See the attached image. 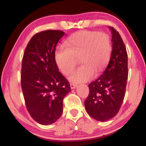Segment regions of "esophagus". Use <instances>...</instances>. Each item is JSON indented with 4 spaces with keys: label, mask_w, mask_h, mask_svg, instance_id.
I'll return each instance as SVG.
<instances>
[{
    "label": "esophagus",
    "mask_w": 146,
    "mask_h": 146,
    "mask_svg": "<svg viewBox=\"0 0 146 146\" xmlns=\"http://www.w3.org/2000/svg\"><path fill=\"white\" fill-rule=\"evenodd\" d=\"M70 86H71V89H75L76 86H77V85L75 84H74V83H71L70 84Z\"/></svg>",
    "instance_id": "1"
}]
</instances>
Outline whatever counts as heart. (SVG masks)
Masks as SVG:
<instances>
[{
  "label": "heart",
  "instance_id": "b5f03b06",
  "mask_svg": "<svg viewBox=\"0 0 146 146\" xmlns=\"http://www.w3.org/2000/svg\"><path fill=\"white\" fill-rule=\"evenodd\" d=\"M66 48L55 51L56 66L65 75L71 73L77 65H82L69 77L73 82H84L93 75H99L110 60L112 45L108 35L96 31H80L69 36L65 41Z\"/></svg>",
  "mask_w": 146,
  "mask_h": 146
}]
</instances>
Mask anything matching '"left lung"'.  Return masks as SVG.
<instances>
[{"label": "left lung", "mask_w": 146, "mask_h": 146, "mask_svg": "<svg viewBox=\"0 0 146 146\" xmlns=\"http://www.w3.org/2000/svg\"><path fill=\"white\" fill-rule=\"evenodd\" d=\"M112 50L104 72L90 83L89 95L84 101L86 112L97 121H106L114 117L121 108L128 78V57L123 40L110 27Z\"/></svg>", "instance_id": "1"}]
</instances>
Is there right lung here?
<instances>
[{
  "instance_id": "add662e5",
  "label": "right lung",
  "mask_w": 146,
  "mask_h": 146,
  "mask_svg": "<svg viewBox=\"0 0 146 146\" xmlns=\"http://www.w3.org/2000/svg\"><path fill=\"white\" fill-rule=\"evenodd\" d=\"M64 34L56 30L36 34L23 57L21 82L27 108L32 118L45 125L60 118L63 99L71 91L54 60L56 45Z\"/></svg>"
}]
</instances>
